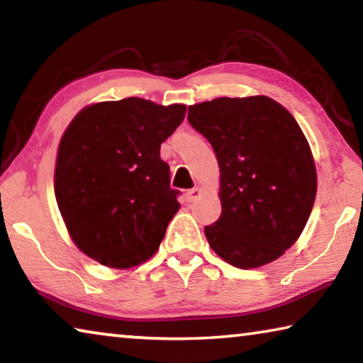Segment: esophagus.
<instances>
[{"label": "esophagus", "mask_w": 363, "mask_h": 363, "mask_svg": "<svg viewBox=\"0 0 363 363\" xmlns=\"http://www.w3.org/2000/svg\"><path fill=\"white\" fill-rule=\"evenodd\" d=\"M199 195H200V189H199V187H194V189L187 190L186 199H187L189 203H192V201H194V200H196V196H199Z\"/></svg>", "instance_id": "obj_1"}]
</instances>
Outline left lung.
Listing matches in <instances>:
<instances>
[{
	"instance_id": "left-lung-1",
	"label": "left lung",
	"mask_w": 363,
	"mask_h": 363,
	"mask_svg": "<svg viewBox=\"0 0 363 363\" xmlns=\"http://www.w3.org/2000/svg\"><path fill=\"white\" fill-rule=\"evenodd\" d=\"M187 120L216 153L220 216L205 227L214 253L253 269L293 247L317 192L311 147L296 120L266 96L219 97L189 107Z\"/></svg>"
}]
</instances>
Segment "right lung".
Wrapping results in <instances>:
<instances>
[{
	"label": "right lung",
	"instance_id": "add662e5",
	"mask_svg": "<svg viewBox=\"0 0 363 363\" xmlns=\"http://www.w3.org/2000/svg\"><path fill=\"white\" fill-rule=\"evenodd\" d=\"M184 116L182 104L128 97L94 104L73 118L59 144L54 192L84 255L115 269L155 255L181 194L169 187L160 145Z\"/></svg>",
	"mask_w": 363,
	"mask_h": 363
}]
</instances>
